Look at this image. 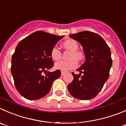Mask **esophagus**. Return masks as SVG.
<instances>
[{"label": "esophagus", "instance_id": "obj_1", "mask_svg": "<svg viewBox=\"0 0 126 126\" xmlns=\"http://www.w3.org/2000/svg\"><path fill=\"white\" fill-rule=\"evenodd\" d=\"M65 72H64V71H62L61 72V75H62V76H63V75H64V74H65Z\"/></svg>", "mask_w": 126, "mask_h": 126}]
</instances>
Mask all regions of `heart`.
<instances>
[{
    "label": "heart",
    "instance_id": "b5f03b06",
    "mask_svg": "<svg viewBox=\"0 0 126 126\" xmlns=\"http://www.w3.org/2000/svg\"><path fill=\"white\" fill-rule=\"evenodd\" d=\"M63 47L70 51L69 54V61H61L55 64V68L62 71H66L70 69H75L78 66V61H82L84 57L83 52L79 51V44L74 39H69L64 41L62 44ZM50 56L52 60L55 61H59L62 57V52L57 46H53L50 51Z\"/></svg>",
    "mask_w": 126,
    "mask_h": 126
}]
</instances>
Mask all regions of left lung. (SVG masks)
I'll return each mask as SVG.
<instances>
[{"mask_svg":"<svg viewBox=\"0 0 126 126\" xmlns=\"http://www.w3.org/2000/svg\"><path fill=\"white\" fill-rule=\"evenodd\" d=\"M69 36L82 44L85 62L77 71L72 73V82L68 85L69 93L79 100L94 98L103 87L110 75L112 65L111 50L99 34L92 32H79Z\"/></svg>","mask_w":126,"mask_h":126,"instance_id":"8db88e82","label":"left lung"}]
</instances>
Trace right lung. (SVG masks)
<instances>
[{"label":"right lung","mask_w":126,"mask_h":126,"mask_svg":"<svg viewBox=\"0 0 126 126\" xmlns=\"http://www.w3.org/2000/svg\"><path fill=\"white\" fill-rule=\"evenodd\" d=\"M63 37L38 31L18 44L12 55L11 72L16 90L24 98L30 100L43 98L49 93L54 81L61 77V70H47L54 66L51 48Z\"/></svg>","instance_id":"right-lung-1"}]
</instances>
